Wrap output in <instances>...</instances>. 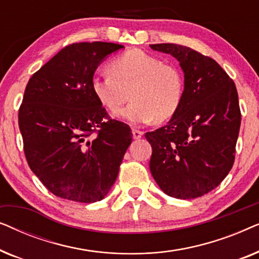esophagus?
Masks as SVG:
<instances>
[{
	"instance_id": "1",
	"label": "esophagus",
	"mask_w": 259,
	"mask_h": 259,
	"mask_svg": "<svg viewBox=\"0 0 259 259\" xmlns=\"http://www.w3.org/2000/svg\"><path fill=\"white\" fill-rule=\"evenodd\" d=\"M132 134H133V138L134 139H140L141 137L144 136V132H141L139 130H132Z\"/></svg>"
}]
</instances>
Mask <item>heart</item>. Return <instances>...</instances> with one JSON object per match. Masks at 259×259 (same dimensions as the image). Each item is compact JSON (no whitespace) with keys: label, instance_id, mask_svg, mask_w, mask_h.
<instances>
[{"label":"heart","instance_id":"1","mask_svg":"<svg viewBox=\"0 0 259 259\" xmlns=\"http://www.w3.org/2000/svg\"><path fill=\"white\" fill-rule=\"evenodd\" d=\"M109 73L95 74L92 92L108 111H115L128 99L132 102L115 113L132 125L165 121L182 105L184 79L180 70L141 49H130L113 59Z\"/></svg>","mask_w":259,"mask_h":259}]
</instances>
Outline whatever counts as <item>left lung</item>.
<instances>
[{"mask_svg":"<svg viewBox=\"0 0 259 259\" xmlns=\"http://www.w3.org/2000/svg\"><path fill=\"white\" fill-rule=\"evenodd\" d=\"M171 54L184 72L182 105L167 125L145 134L150 169L169 197L193 199L221 184L235 161L240 127L236 84L213 59L185 46L150 45Z\"/></svg>","mask_w":259,"mask_h":259,"instance_id":"left-lung-1","label":"left lung"}]
</instances>
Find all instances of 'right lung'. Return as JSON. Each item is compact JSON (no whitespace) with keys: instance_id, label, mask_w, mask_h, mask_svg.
<instances>
[{"instance_id":"right-lung-1","label":"right lung","mask_w":259,"mask_h":259,"mask_svg":"<svg viewBox=\"0 0 259 259\" xmlns=\"http://www.w3.org/2000/svg\"><path fill=\"white\" fill-rule=\"evenodd\" d=\"M111 42H80L61 49L33 74L19 111L28 165L53 194L79 203L104 199L132 143L126 123L111 119L91 80Z\"/></svg>"}]
</instances>
